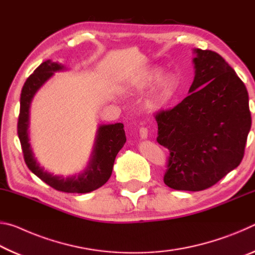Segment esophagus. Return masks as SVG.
<instances>
[{
  "label": "esophagus",
  "mask_w": 255,
  "mask_h": 255,
  "mask_svg": "<svg viewBox=\"0 0 255 255\" xmlns=\"http://www.w3.org/2000/svg\"><path fill=\"white\" fill-rule=\"evenodd\" d=\"M139 136H140L141 139H146V138H147V136H148V130H147V128L141 127V128L139 129Z\"/></svg>",
  "instance_id": "34e87169"
}]
</instances>
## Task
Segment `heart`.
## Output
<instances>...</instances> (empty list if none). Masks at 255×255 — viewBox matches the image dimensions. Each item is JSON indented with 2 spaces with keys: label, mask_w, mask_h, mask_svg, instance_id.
Instances as JSON below:
<instances>
[{
  "label": "heart",
  "mask_w": 255,
  "mask_h": 255,
  "mask_svg": "<svg viewBox=\"0 0 255 255\" xmlns=\"http://www.w3.org/2000/svg\"><path fill=\"white\" fill-rule=\"evenodd\" d=\"M152 94L149 98V106L155 110H158L166 106L173 98L176 91V79L173 74L166 73L163 74L162 68L152 67L133 80L130 88L133 91L141 92L153 85Z\"/></svg>",
  "instance_id": "b5f03b06"
}]
</instances>
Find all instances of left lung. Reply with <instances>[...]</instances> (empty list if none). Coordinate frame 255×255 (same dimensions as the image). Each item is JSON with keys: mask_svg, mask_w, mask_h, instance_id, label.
Instances as JSON below:
<instances>
[{"mask_svg": "<svg viewBox=\"0 0 255 255\" xmlns=\"http://www.w3.org/2000/svg\"><path fill=\"white\" fill-rule=\"evenodd\" d=\"M189 96L156 115L157 143L170 150L164 183L200 191L240 165L251 129L249 94L221 55L193 49Z\"/></svg>", "mask_w": 255, "mask_h": 255, "instance_id": "obj_1", "label": "left lung"}]
</instances>
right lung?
<instances>
[{
	"label": "right lung",
	"mask_w": 255,
	"mask_h": 255,
	"mask_svg": "<svg viewBox=\"0 0 255 255\" xmlns=\"http://www.w3.org/2000/svg\"><path fill=\"white\" fill-rule=\"evenodd\" d=\"M64 70H66L65 65L48 59L41 63L25 81L20 98L18 136L22 147L24 162L34 175L58 191L88 193L102 187L109 180L116 156L126 143V135H125L124 125L120 123L99 125L90 159L85 169L79 174L68 176L56 175L45 170V167L37 162L29 138L30 106L38 90L56 72Z\"/></svg>",
	"instance_id": "obj_1"
}]
</instances>
